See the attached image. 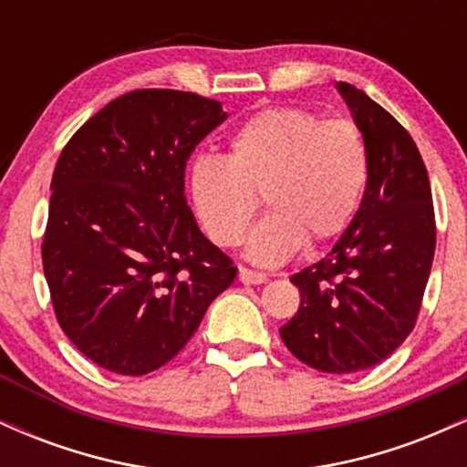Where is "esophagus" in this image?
<instances>
[{
    "instance_id": "esophagus-1",
    "label": "esophagus",
    "mask_w": 467,
    "mask_h": 467,
    "mask_svg": "<svg viewBox=\"0 0 467 467\" xmlns=\"http://www.w3.org/2000/svg\"><path fill=\"white\" fill-rule=\"evenodd\" d=\"M239 281L244 283V285H261V283L267 281V276L264 272H254V270H248V267H239Z\"/></svg>"
}]
</instances>
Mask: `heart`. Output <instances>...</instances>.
Wrapping results in <instances>:
<instances>
[{
  "instance_id": "heart-1",
  "label": "heart",
  "mask_w": 467,
  "mask_h": 467,
  "mask_svg": "<svg viewBox=\"0 0 467 467\" xmlns=\"http://www.w3.org/2000/svg\"><path fill=\"white\" fill-rule=\"evenodd\" d=\"M371 155L360 127L303 107H267L230 133L226 158L202 155L191 169V200L206 234L234 248L259 197L267 215L248 239V256L278 265L309 239L345 233L367 191Z\"/></svg>"
}]
</instances>
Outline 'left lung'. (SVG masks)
<instances>
[{"label":"left lung","instance_id":"8db88e82","mask_svg":"<svg viewBox=\"0 0 467 467\" xmlns=\"http://www.w3.org/2000/svg\"><path fill=\"white\" fill-rule=\"evenodd\" d=\"M371 155L367 191L329 254L289 281L301 307L281 327L285 347L323 373H356L410 334L435 256L431 182L410 133L384 107L337 83Z\"/></svg>","mask_w":467,"mask_h":467}]
</instances>
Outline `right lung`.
<instances>
[{"mask_svg":"<svg viewBox=\"0 0 467 467\" xmlns=\"http://www.w3.org/2000/svg\"><path fill=\"white\" fill-rule=\"evenodd\" d=\"M226 120L180 89L111 100L63 147L41 259L61 329L89 360L144 375L184 349L237 267L197 228L186 160Z\"/></svg>","mask_w":467,"mask_h":467,"instance_id":"1","label":"right lung"}]
</instances>
